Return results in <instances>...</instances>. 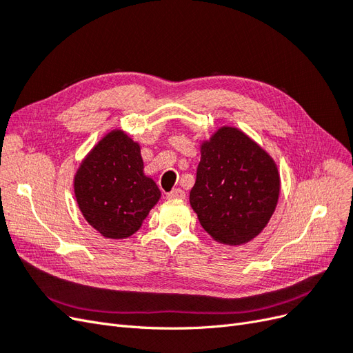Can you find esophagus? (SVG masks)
Wrapping results in <instances>:
<instances>
[{"mask_svg":"<svg viewBox=\"0 0 353 353\" xmlns=\"http://www.w3.org/2000/svg\"><path fill=\"white\" fill-rule=\"evenodd\" d=\"M166 197H168L169 200H176V199H178V200H183V199H185V193H184V190L175 188V190L170 191V193H168Z\"/></svg>","mask_w":353,"mask_h":353,"instance_id":"1","label":"esophagus"}]
</instances>
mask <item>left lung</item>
Segmentation results:
<instances>
[{
    "label": "left lung",
    "instance_id": "8db88e82",
    "mask_svg": "<svg viewBox=\"0 0 353 353\" xmlns=\"http://www.w3.org/2000/svg\"><path fill=\"white\" fill-rule=\"evenodd\" d=\"M280 190L275 160L239 128L223 125L200 143L190 205L215 241L240 245L259 236L275 212Z\"/></svg>",
    "mask_w": 353,
    "mask_h": 353
}]
</instances>
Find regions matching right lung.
Returning <instances> with one entry per match:
<instances>
[{"label": "right lung", "mask_w": 353, "mask_h": 353, "mask_svg": "<svg viewBox=\"0 0 353 353\" xmlns=\"http://www.w3.org/2000/svg\"><path fill=\"white\" fill-rule=\"evenodd\" d=\"M73 191L85 221L112 240L140 230L162 196L153 178L144 174L140 143L119 128L103 135L82 159Z\"/></svg>", "instance_id": "obj_1"}]
</instances>
